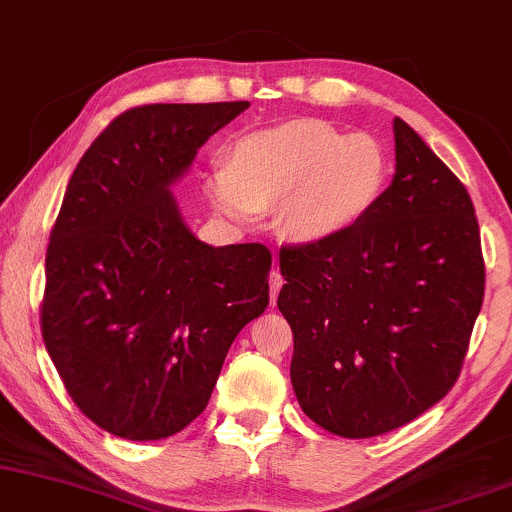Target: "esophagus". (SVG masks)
<instances>
[{"label":"esophagus","mask_w":512,"mask_h":512,"mask_svg":"<svg viewBox=\"0 0 512 512\" xmlns=\"http://www.w3.org/2000/svg\"><path fill=\"white\" fill-rule=\"evenodd\" d=\"M282 282H285V280H282L280 270H273V273H270V304H275V299H278Z\"/></svg>","instance_id":"1"}]
</instances>
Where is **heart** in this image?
<instances>
[{"instance_id": "1", "label": "heart", "mask_w": 512, "mask_h": 512, "mask_svg": "<svg viewBox=\"0 0 512 512\" xmlns=\"http://www.w3.org/2000/svg\"><path fill=\"white\" fill-rule=\"evenodd\" d=\"M386 182L388 155L374 136L294 119L234 138L203 191L215 213L237 225L280 208L287 234L314 244L362 220Z\"/></svg>"}]
</instances>
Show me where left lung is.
I'll return each instance as SVG.
<instances>
[{"label":"left lung","mask_w":512,"mask_h":512,"mask_svg":"<svg viewBox=\"0 0 512 512\" xmlns=\"http://www.w3.org/2000/svg\"><path fill=\"white\" fill-rule=\"evenodd\" d=\"M393 134L395 174L376 206L280 251L294 395L342 438L381 436L446 398L484 299L470 194L400 117Z\"/></svg>","instance_id":"1"}]
</instances>
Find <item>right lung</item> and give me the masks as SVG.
<instances>
[{
	"instance_id": "right-lung-1",
	"label": "right lung",
	"mask_w": 512,
	"mask_h": 512,
	"mask_svg": "<svg viewBox=\"0 0 512 512\" xmlns=\"http://www.w3.org/2000/svg\"><path fill=\"white\" fill-rule=\"evenodd\" d=\"M246 107H134L71 174L47 246L42 338L71 400L107 434L160 441L189 426L239 330L266 311V246L201 242L172 194Z\"/></svg>"
}]
</instances>
